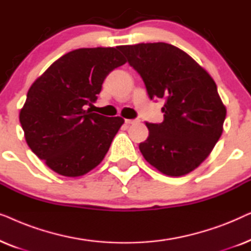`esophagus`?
<instances>
[{
  "label": "esophagus",
  "mask_w": 251,
  "mask_h": 251,
  "mask_svg": "<svg viewBox=\"0 0 251 251\" xmlns=\"http://www.w3.org/2000/svg\"><path fill=\"white\" fill-rule=\"evenodd\" d=\"M137 122H138V121H137V120H128V119L126 120V125H128V126L135 125V123H137Z\"/></svg>",
  "instance_id": "obj_1"
}]
</instances>
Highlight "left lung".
Masks as SVG:
<instances>
[{"mask_svg":"<svg viewBox=\"0 0 251 251\" xmlns=\"http://www.w3.org/2000/svg\"><path fill=\"white\" fill-rule=\"evenodd\" d=\"M119 50L140 74L150 98L164 100L163 122L146 123L149 137L139 144L143 156L167 176L190 174L207 159L223 133L226 107L214 78L171 44L139 43Z\"/></svg>","mask_w":251,"mask_h":251,"instance_id":"1","label":"left lung"}]
</instances>
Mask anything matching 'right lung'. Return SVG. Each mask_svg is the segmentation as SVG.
Here are the masks:
<instances>
[{"label":"right lung","mask_w":251,"mask_h":251,"mask_svg":"<svg viewBox=\"0 0 251 251\" xmlns=\"http://www.w3.org/2000/svg\"><path fill=\"white\" fill-rule=\"evenodd\" d=\"M126 63L118 48H83L64 54L30 85L19 121L27 145L54 173L83 176L105 157L125 120L84 108Z\"/></svg>","instance_id":"obj_1"}]
</instances>
